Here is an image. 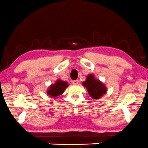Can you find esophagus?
I'll return each instance as SVG.
<instances>
[{"label": "esophagus", "instance_id": "34e87169", "mask_svg": "<svg viewBox=\"0 0 148 148\" xmlns=\"http://www.w3.org/2000/svg\"><path fill=\"white\" fill-rule=\"evenodd\" d=\"M78 82H79V81H78L77 79H76V80L72 81L73 84H74V85H77V84H78Z\"/></svg>", "mask_w": 148, "mask_h": 148}]
</instances>
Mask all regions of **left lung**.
Wrapping results in <instances>:
<instances>
[{
  "label": "left lung",
  "mask_w": 148,
  "mask_h": 148,
  "mask_svg": "<svg viewBox=\"0 0 148 148\" xmlns=\"http://www.w3.org/2000/svg\"><path fill=\"white\" fill-rule=\"evenodd\" d=\"M82 85L87 89L90 96L95 100H99L107 93V88L106 85L95 78L93 74H88L86 77V80L82 82Z\"/></svg>",
  "instance_id": "8db88e82"
}]
</instances>
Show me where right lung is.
<instances>
[{"label":"right lung","instance_id":"add662e5","mask_svg":"<svg viewBox=\"0 0 148 148\" xmlns=\"http://www.w3.org/2000/svg\"><path fill=\"white\" fill-rule=\"evenodd\" d=\"M68 86H69V84L67 82L57 79L54 84H50L48 86L46 93L50 98H53L54 100H55L59 95H62L64 93Z\"/></svg>","mask_w":148,"mask_h":148}]
</instances>
